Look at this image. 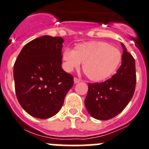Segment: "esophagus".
Masks as SVG:
<instances>
[{
  "instance_id": "obj_1",
  "label": "esophagus",
  "mask_w": 149,
  "mask_h": 149,
  "mask_svg": "<svg viewBox=\"0 0 149 149\" xmlns=\"http://www.w3.org/2000/svg\"><path fill=\"white\" fill-rule=\"evenodd\" d=\"M80 81H81V79H78V78H76V77L74 78V83H75V84H77V83L80 82Z\"/></svg>"
}]
</instances>
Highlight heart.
<instances>
[{
  "mask_svg": "<svg viewBox=\"0 0 149 149\" xmlns=\"http://www.w3.org/2000/svg\"><path fill=\"white\" fill-rule=\"evenodd\" d=\"M122 59L118 48L102 41L80 43L74 50H65L62 60L67 70L78 69L81 63L88 79L101 81L109 79L116 72Z\"/></svg>",
  "mask_w": 149,
  "mask_h": 149,
  "instance_id": "1",
  "label": "heart"
}]
</instances>
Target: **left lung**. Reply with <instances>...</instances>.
I'll return each instance as SVG.
<instances>
[{"mask_svg": "<svg viewBox=\"0 0 149 149\" xmlns=\"http://www.w3.org/2000/svg\"><path fill=\"white\" fill-rule=\"evenodd\" d=\"M121 65L109 79L101 83L88 84L84 101L86 109L93 118L109 120L124 109L131 101L136 85L135 61L123 43Z\"/></svg>", "mask_w": 149, "mask_h": 149, "instance_id": "obj_1", "label": "left lung"}]
</instances>
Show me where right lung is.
Returning a JSON list of instances; mask_svg holds the SVG:
<instances>
[{
  "label": "right lung",
  "mask_w": 149,
  "mask_h": 149,
  "mask_svg": "<svg viewBox=\"0 0 149 149\" xmlns=\"http://www.w3.org/2000/svg\"><path fill=\"white\" fill-rule=\"evenodd\" d=\"M60 37L42 36L23 48L14 65L17 98L31 116L47 119L60 110L73 77L62 68Z\"/></svg>",
  "instance_id": "right-lung-1"
}]
</instances>
